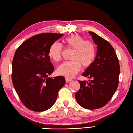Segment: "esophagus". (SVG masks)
Returning <instances> with one entry per match:
<instances>
[{"instance_id":"1","label":"esophagus","mask_w":133,"mask_h":133,"mask_svg":"<svg viewBox=\"0 0 133 133\" xmlns=\"http://www.w3.org/2000/svg\"><path fill=\"white\" fill-rule=\"evenodd\" d=\"M65 81H66V82L69 83V82H71V81H72V79H70V78H65Z\"/></svg>"}]
</instances>
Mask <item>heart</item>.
<instances>
[{
	"mask_svg": "<svg viewBox=\"0 0 133 133\" xmlns=\"http://www.w3.org/2000/svg\"><path fill=\"white\" fill-rule=\"evenodd\" d=\"M64 43L67 47L73 50L70 57L72 60L59 65L57 72L60 75L71 78L79 72L81 65L87 68L92 64L96 57V46L92 41L85 40L82 37L76 34L66 37ZM62 53V46L57 42L53 43L49 48V57L55 62L61 59Z\"/></svg>",
	"mask_w": 133,
	"mask_h": 133,
	"instance_id": "1",
	"label": "heart"
}]
</instances>
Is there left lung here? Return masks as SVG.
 Instances as JSON below:
<instances>
[{
	"instance_id": "left-lung-1",
	"label": "left lung",
	"mask_w": 133,
	"mask_h": 133,
	"mask_svg": "<svg viewBox=\"0 0 133 133\" xmlns=\"http://www.w3.org/2000/svg\"><path fill=\"white\" fill-rule=\"evenodd\" d=\"M97 45L96 56L82 76L92 79L78 81L80 89L75 95L78 103L90 110L101 108L110 101L118 85L120 65L115 49L108 41L89 31Z\"/></svg>"
}]
</instances>
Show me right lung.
<instances>
[{
    "mask_svg": "<svg viewBox=\"0 0 133 133\" xmlns=\"http://www.w3.org/2000/svg\"><path fill=\"white\" fill-rule=\"evenodd\" d=\"M63 35L54 32L35 35L16 51L12 61L13 85L20 101L32 111L51 108L65 85L64 76L48 77L54 71L49 48Z\"/></svg>",
    "mask_w": 133,
    "mask_h": 133,
    "instance_id": "obj_1",
    "label": "right lung"
}]
</instances>
